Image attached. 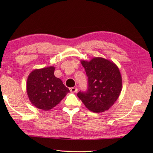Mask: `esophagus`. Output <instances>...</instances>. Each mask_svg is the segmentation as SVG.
Segmentation results:
<instances>
[{
	"instance_id": "esophagus-1",
	"label": "esophagus",
	"mask_w": 153,
	"mask_h": 153,
	"mask_svg": "<svg viewBox=\"0 0 153 153\" xmlns=\"http://www.w3.org/2000/svg\"><path fill=\"white\" fill-rule=\"evenodd\" d=\"M69 90H70V91L71 92H76L78 89H77L76 87H71L70 89H69Z\"/></svg>"
}]
</instances>
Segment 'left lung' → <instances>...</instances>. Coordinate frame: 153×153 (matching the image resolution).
Listing matches in <instances>:
<instances>
[{"label": "left lung", "instance_id": "1", "mask_svg": "<svg viewBox=\"0 0 153 153\" xmlns=\"http://www.w3.org/2000/svg\"><path fill=\"white\" fill-rule=\"evenodd\" d=\"M88 77L87 92L77 96L86 108L95 113L108 110L116 101L122 90V76L116 64L102 57L81 61Z\"/></svg>", "mask_w": 153, "mask_h": 153}]
</instances>
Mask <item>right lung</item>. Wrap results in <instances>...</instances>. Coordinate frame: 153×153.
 Masks as SVG:
<instances>
[{
	"mask_svg": "<svg viewBox=\"0 0 153 153\" xmlns=\"http://www.w3.org/2000/svg\"><path fill=\"white\" fill-rule=\"evenodd\" d=\"M55 67L36 69L27 78V92L31 103L43 110L53 108L69 90L54 75Z\"/></svg>",
	"mask_w": 153,
	"mask_h": 153,
	"instance_id": "1",
	"label": "right lung"
}]
</instances>
